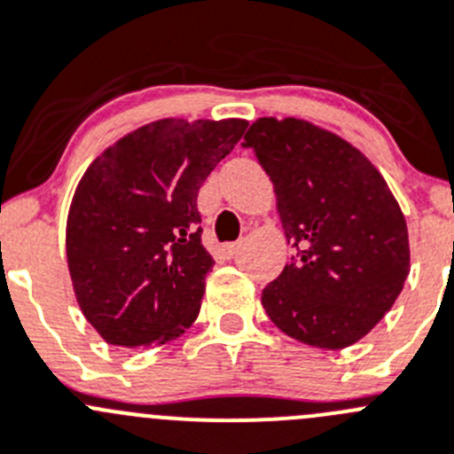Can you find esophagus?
Returning a JSON list of instances; mask_svg holds the SVG:
<instances>
[{
	"instance_id": "1",
	"label": "esophagus",
	"mask_w": 454,
	"mask_h": 454,
	"mask_svg": "<svg viewBox=\"0 0 454 454\" xmlns=\"http://www.w3.org/2000/svg\"><path fill=\"white\" fill-rule=\"evenodd\" d=\"M237 250H239V246H237V244L219 246V254H222V259H232L237 254Z\"/></svg>"
}]
</instances>
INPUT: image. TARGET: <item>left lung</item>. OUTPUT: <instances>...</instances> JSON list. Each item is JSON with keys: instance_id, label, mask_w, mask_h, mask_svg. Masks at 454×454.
<instances>
[{"instance_id": "1", "label": "left lung", "mask_w": 454, "mask_h": 454, "mask_svg": "<svg viewBox=\"0 0 454 454\" xmlns=\"http://www.w3.org/2000/svg\"><path fill=\"white\" fill-rule=\"evenodd\" d=\"M241 146L270 177L297 248L263 288L268 317L301 344H355L393 308L411 272L406 219L388 184L353 144L294 117H262Z\"/></svg>"}]
</instances>
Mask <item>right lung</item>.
Segmentation results:
<instances>
[{"label":"right lung","mask_w":454,"mask_h":454,"mask_svg":"<svg viewBox=\"0 0 454 454\" xmlns=\"http://www.w3.org/2000/svg\"><path fill=\"white\" fill-rule=\"evenodd\" d=\"M244 120H160L106 148L83 173L66 223L74 297L113 346L148 348L200 315L213 257L197 195Z\"/></svg>","instance_id":"obj_1"}]
</instances>
